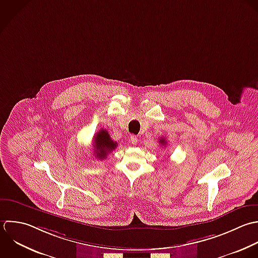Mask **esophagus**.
Listing matches in <instances>:
<instances>
[{
	"label": "esophagus",
	"instance_id": "esophagus-1",
	"mask_svg": "<svg viewBox=\"0 0 258 258\" xmlns=\"http://www.w3.org/2000/svg\"><path fill=\"white\" fill-rule=\"evenodd\" d=\"M131 143H132L133 145H137V143H138V137H136V136H131Z\"/></svg>",
	"mask_w": 258,
	"mask_h": 258
}]
</instances>
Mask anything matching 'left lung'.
I'll return each instance as SVG.
<instances>
[{
	"label": "left lung",
	"mask_w": 258,
	"mask_h": 258,
	"mask_svg": "<svg viewBox=\"0 0 258 258\" xmlns=\"http://www.w3.org/2000/svg\"><path fill=\"white\" fill-rule=\"evenodd\" d=\"M159 142H160V144H162L163 146H165V145H166V141H165V139H163V138H162V139H160V141H159Z\"/></svg>",
	"instance_id": "1"
}]
</instances>
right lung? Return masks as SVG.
I'll return each mask as SVG.
<instances>
[{"instance_id":"1","label":"right lung","mask_w":258,"mask_h":258,"mask_svg":"<svg viewBox=\"0 0 258 258\" xmlns=\"http://www.w3.org/2000/svg\"><path fill=\"white\" fill-rule=\"evenodd\" d=\"M117 147V143L113 142L108 135V132L106 130L101 128L97 134L94 136L93 140V148H94V154L95 158L98 160H103L106 158V156L112 152Z\"/></svg>"}]
</instances>
